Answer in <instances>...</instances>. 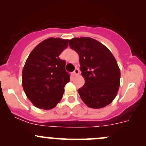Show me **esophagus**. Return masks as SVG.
<instances>
[{
    "mask_svg": "<svg viewBox=\"0 0 146 146\" xmlns=\"http://www.w3.org/2000/svg\"><path fill=\"white\" fill-rule=\"evenodd\" d=\"M79 73H80V71H79L78 69L76 68L75 69L74 71H73V76H78V75H79Z\"/></svg>",
    "mask_w": 146,
    "mask_h": 146,
    "instance_id": "obj_1",
    "label": "esophagus"
}]
</instances>
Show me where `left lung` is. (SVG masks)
I'll return each instance as SVG.
<instances>
[{
	"instance_id": "obj_1",
	"label": "left lung",
	"mask_w": 146,
	"mask_h": 146,
	"mask_svg": "<svg viewBox=\"0 0 146 146\" xmlns=\"http://www.w3.org/2000/svg\"><path fill=\"white\" fill-rule=\"evenodd\" d=\"M69 46L79 55L80 69L85 85L78 90L88 107L100 109L117 96L120 84V69L111 51L90 37L73 38Z\"/></svg>"
}]
</instances>
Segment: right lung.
Here are the masks:
<instances>
[{
    "mask_svg": "<svg viewBox=\"0 0 146 146\" xmlns=\"http://www.w3.org/2000/svg\"><path fill=\"white\" fill-rule=\"evenodd\" d=\"M68 45V39L48 38L42 41L28 56L23 67V87L36 107L51 110L62 98L64 87L70 81L66 61L59 55Z\"/></svg>",
    "mask_w": 146,
    "mask_h": 146,
    "instance_id": "obj_1",
    "label": "right lung"
}]
</instances>
